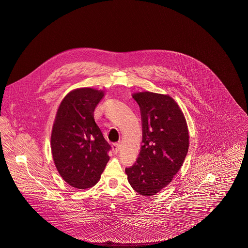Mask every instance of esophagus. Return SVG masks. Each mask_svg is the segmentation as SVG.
I'll return each instance as SVG.
<instances>
[{
  "label": "esophagus",
  "mask_w": 248,
  "mask_h": 248,
  "mask_svg": "<svg viewBox=\"0 0 248 248\" xmlns=\"http://www.w3.org/2000/svg\"><path fill=\"white\" fill-rule=\"evenodd\" d=\"M111 147H112V152L113 153H118L120 152V150H121V144L120 143H113L111 145Z\"/></svg>",
  "instance_id": "1"
}]
</instances>
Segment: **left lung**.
I'll return each instance as SVG.
<instances>
[{
  "label": "left lung",
  "instance_id": "left-lung-1",
  "mask_svg": "<svg viewBox=\"0 0 248 248\" xmlns=\"http://www.w3.org/2000/svg\"><path fill=\"white\" fill-rule=\"evenodd\" d=\"M141 111L142 146L136 162L125 171L132 188L153 196L172 181L185 161L189 133L179 106L169 95H133Z\"/></svg>",
  "mask_w": 248,
  "mask_h": 248
}]
</instances>
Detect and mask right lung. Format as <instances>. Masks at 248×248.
<instances>
[{
    "label": "right lung",
    "mask_w": 248,
    "mask_h": 248,
    "mask_svg": "<svg viewBox=\"0 0 248 248\" xmlns=\"http://www.w3.org/2000/svg\"><path fill=\"white\" fill-rule=\"evenodd\" d=\"M104 92L83 88L71 91L58 108L51 134V152L58 173L77 189L99 181L111 145L94 119Z\"/></svg>",
    "instance_id": "right-lung-1"
}]
</instances>
